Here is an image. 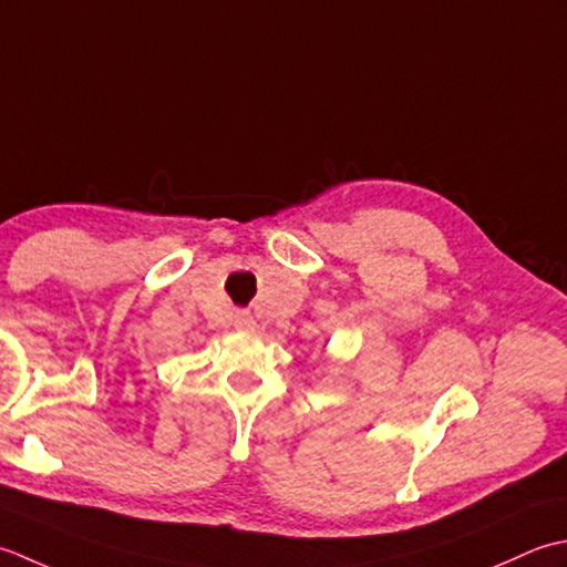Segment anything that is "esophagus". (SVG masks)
I'll use <instances>...</instances> for the list:
<instances>
[{
  "label": "esophagus",
  "instance_id": "1",
  "mask_svg": "<svg viewBox=\"0 0 567 567\" xmlns=\"http://www.w3.org/2000/svg\"><path fill=\"white\" fill-rule=\"evenodd\" d=\"M235 328L237 330H254L257 328V322H254V318H251V313H247V310H237V316H235Z\"/></svg>",
  "mask_w": 567,
  "mask_h": 567
}]
</instances>
